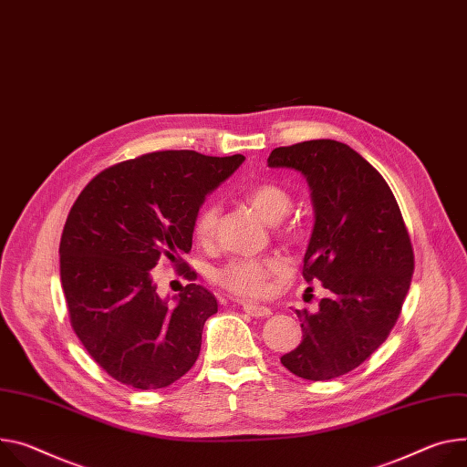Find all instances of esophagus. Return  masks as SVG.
<instances>
[{
  "instance_id": "esophagus-1",
  "label": "esophagus",
  "mask_w": 467,
  "mask_h": 467,
  "mask_svg": "<svg viewBox=\"0 0 467 467\" xmlns=\"http://www.w3.org/2000/svg\"><path fill=\"white\" fill-rule=\"evenodd\" d=\"M242 309H244V313H247V315H251V317H255V318H265V317H270V315H272V309L266 307V306H263V304L245 302V304L242 306Z\"/></svg>"
}]
</instances>
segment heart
I'll return each mask as SVG.
<instances>
[{"label": "heart", "mask_w": 467, "mask_h": 467, "mask_svg": "<svg viewBox=\"0 0 467 467\" xmlns=\"http://www.w3.org/2000/svg\"><path fill=\"white\" fill-rule=\"evenodd\" d=\"M247 201L268 223H279L292 208L290 192L275 182H265L251 188ZM220 206L216 202L204 204L193 220V236L201 244L210 242L216 234ZM281 236L290 242H298L302 238V229L298 225L283 227ZM283 272L285 266L277 259H233L216 270L214 279L225 290L242 296V298H259L268 292L270 279Z\"/></svg>", "instance_id": "b5f03b06"}]
</instances>
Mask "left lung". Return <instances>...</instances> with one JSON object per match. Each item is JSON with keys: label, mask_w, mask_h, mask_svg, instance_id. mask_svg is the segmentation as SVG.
Listing matches in <instances>:
<instances>
[{"label": "left lung", "mask_w": 467, "mask_h": 467, "mask_svg": "<svg viewBox=\"0 0 467 467\" xmlns=\"http://www.w3.org/2000/svg\"><path fill=\"white\" fill-rule=\"evenodd\" d=\"M268 165L296 169L309 184L315 227L304 279L331 292L317 313L296 311L304 338L281 363L311 381L338 378L372 356L402 311L413 274L410 234L384 177L345 143L277 147Z\"/></svg>", "instance_id": "1"}]
</instances>
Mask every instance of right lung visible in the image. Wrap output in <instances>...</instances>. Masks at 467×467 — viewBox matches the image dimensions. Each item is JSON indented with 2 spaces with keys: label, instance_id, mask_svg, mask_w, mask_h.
Segmentation results:
<instances>
[{
  "label": "right lung",
  "instance_id": "add662e5",
  "mask_svg": "<svg viewBox=\"0 0 467 467\" xmlns=\"http://www.w3.org/2000/svg\"><path fill=\"white\" fill-rule=\"evenodd\" d=\"M245 158L160 150L99 173L72 204L63 229L61 285L72 329L89 356L117 381L160 389L184 376L199 358L214 294L190 283L160 298L150 270L182 263L204 197Z\"/></svg>",
  "mask_w": 467,
  "mask_h": 467
}]
</instances>
